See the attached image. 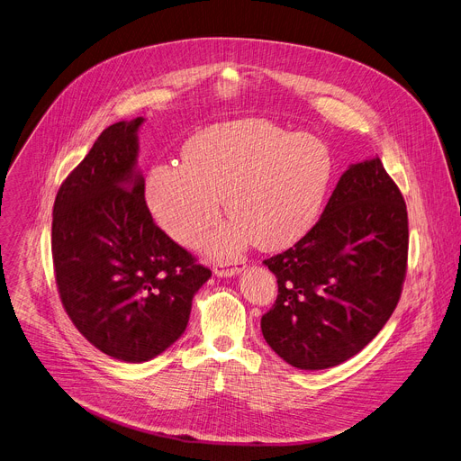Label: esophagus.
Here are the masks:
<instances>
[{
	"label": "esophagus",
	"instance_id": "obj_1",
	"mask_svg": "<svg viewBox=\"0 0 461 461\" xmlns=\"http://www.w3.org/2000/svg\"><path fill=\"white\" fill-rule=\"evenodd\" d=\"M242 270H244L242 263H221V265H215V268H213L215 276H219V277H233V276L240 274Z\"/></svg>",
	"mask_w": 461,
	"mask_h": 461
}]
</instances>
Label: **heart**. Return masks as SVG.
<instances>
[{
    "label": "heart",
    "mask_w": 461,
    "mask_h": 461,
    "mask_svg": "<svg viewBox=\"0 0 461 461\" xmlns=\"http://www.w3.org/2000/svg\"><path fill=\"white\" fill-rule=\"evenodd\" d=\"M184 161L150 167L145 200L159 228L193 246L221 215L233 219L203 242L233 258L256 240L267 252L300 242L318 222L332 182L329 147L265 119L213 124L187 140Z\"/></svg>",
    "instance_id": "1"
}]
</instances>
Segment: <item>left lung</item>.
I'll return each instance as SVG.
<instances>
[{
  "instance_id": "8db88e82",
  "label": "left lung",
  "mask_w": 461,
  "mask_h": 461,
  "mask_svg": "<svg viewBox=\"0 0 461 461\" xmlns=\"http://www.w3.org/2000/svg\"><path fill=\"white\" fill-rule=\"evenodd\" d=\"M408 258L404 198L379 158L349 165L316 226L265 261L279 294L261 318L267 344L298 369L362 351L401 298Z\"/></svg>"
}]
</instances>
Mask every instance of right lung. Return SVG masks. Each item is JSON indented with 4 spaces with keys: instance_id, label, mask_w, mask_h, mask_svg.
<instances>
[{
    "instance_id": "add662e5",
    "label": "right lung",
    "mask_w": 461,
    "mask_h": 461,
    "mask_svg": "<svg viewBox=\"0 0 461 461\" xmlns=\"http://www.w3.org/2000/svg\"><path fill=\"white\" fill-rule=\"evenodd\" d=\"M143 121L103 131L60 185L51 231L68 316L99 351L132 364L182 337L193 298L212 277L152 221L138 169Z\"/></svg>"
}]
</instances>
